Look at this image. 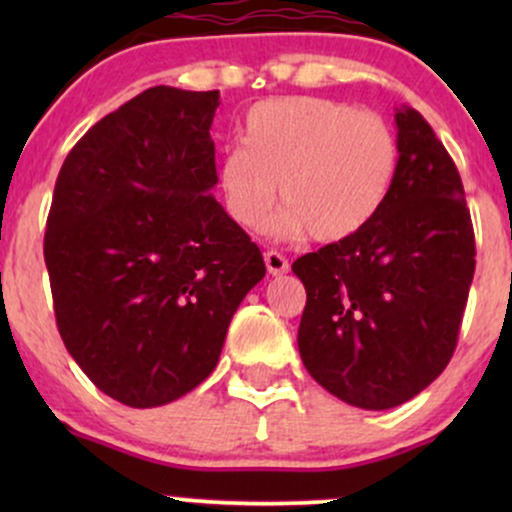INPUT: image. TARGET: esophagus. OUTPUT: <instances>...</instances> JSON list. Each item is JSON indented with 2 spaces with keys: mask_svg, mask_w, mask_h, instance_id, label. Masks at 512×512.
I'll list each match as a JSON object with an SVG mask.
<instances>
[{
  "mask_svg": "<svg viewBox=\"0 0 512 512\" xmlns=\"http://www.w3.org/2000/svg\"><path fill=\"white\" fill-rule=\"evenodd\" d=\"M264 264H267V272L272 276L289 272V260H286V257L281 255V252H276V250L264 252Z\"/></svg>",
  "mask_w": 512,
  "mask_h": 512,
  "instance_id": "obj_1",
  "label": "esophagus"
}]
</instances>
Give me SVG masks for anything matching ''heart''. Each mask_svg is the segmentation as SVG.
Wrapping results in <instances>:
<instances>
[{
	"instance_id": "obj_1",
	"label": "heart",
	"mask_w": 512,
	"mask_h": 512,
	"mask_svg": "<svg viewBox=\"0 0 512 512\" xmlns=\"http://www.w3.org/2000/svg\"><path fill=\"white\" fill-rule=\"evenodd\" d=\"M397 168L399 139L383 115L293 96L250 110L245 146L221 154L219 187L231 219L248 231L267 228L281 197L276 231L332 243L383 209Z\"/></svg>"
}]
</instances>
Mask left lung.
Segmentation results:
<instances>
[{"label": "left lung", "mask_w": 512, "mask_h": 512, "mask_svg": "<svg viewBox=\"0 0 512 512\" xmlns=\"http://www.w3.org/2000/svg\"><path fill=\"white\" fill-rule=\"evenodd\" d=\"M395 125L399 168L383 209L291 267L308 293L303 366L334 397L373 411L409 402L448 366L477 255L445 146L407 105Z\"/></svg>", "instance_id": "1"}]
</instances>
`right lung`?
<instances>
[{
    "label": "right lung",
    "instance_id": "1",
    "mask_svg": "<svg viewBox=\"0 0 512 512\" xmlns=\"http://www.w3.org/2000/svg\"><path fill=\"white\" fill-rule=\"evenodd\" d=\"M219 91L146 88L64 158L45 231L57 330L98 390L161 407L209 378L262 252L216 202Z\"/></svg>",
    "mask_w": 512,
    "mask_h": 512
}]
</instances>
